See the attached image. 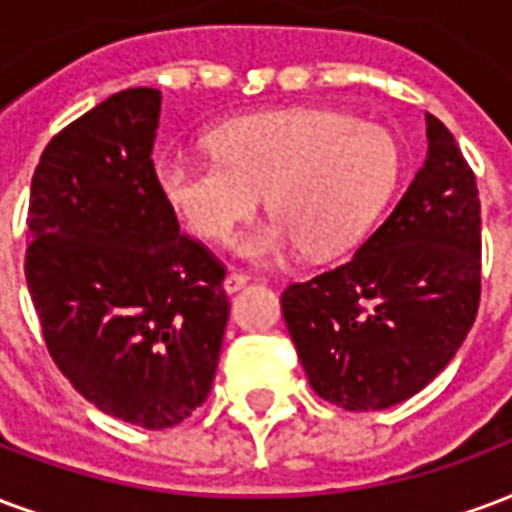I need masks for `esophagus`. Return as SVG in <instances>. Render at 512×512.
<instances>
[{
	"mask_svg": "<svg viewBox=\"0 0 512 512\" xmlns=\"http://www.w3.org/2000/svg\"><path fill=\"white\" fill-rule=\"evenodd\" d=\"M249 282V276L241 274V271H230V274L225 276V282H222V287H225L227 293H236V290H241V287Z\"/></svg>",
	"mask_w": 512,
	"mask_h": 512,
	"instance_id": "1",
	"label": "esophagus"
}]
</instances>
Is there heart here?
I'll list each match as a JSON object with an SVG mask.
<instances>
[{"label":"heart","mask_w":512,"mask_h":512,"mask_svg":"<svg viewBox=\"0 0 512 512\" xmlns=\"http://www.w3.org/2000/svg\"><path fill=\"white\" fill-rule=\"evenodd\" d=\"M214 157L165 151L154 184L192 236L225 244L255 214L271 217L238 238V255L279 263L301 246L331 257L369 230L399 184L391 132L331 108H285L227 121L211 132Z\"/></svg>","instance_id":"heart-1"}]
</instances>
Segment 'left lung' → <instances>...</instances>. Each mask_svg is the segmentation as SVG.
<instances>
[{
  "label": "left lung",
  "instance_id": "8db88e82",
  "mask_svg": "<svg viewBox=\"0 0 512 512\" xmlns=\"http://www.w3.org/2000/svg\"><path fill=\"white\" fill-rule=\"evenodd\" d=\"M429 157L342 266L282 293L287 331L320 399L385 410L437 377L480 304V198L456 138L426 113Z\"/></svg>",
  "mask_w": 512,
  "mask_h": 512
}]
</instances>
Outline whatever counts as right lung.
Here are the masks:
<instances>
[{"label": "right lung", "instance_id": "right-lung-1", "mask_svg": "<svg viewBox=\"0 0 512 512\" xmlns=\"http://www.w3.org/2000/svg\"><path fill=\"white\" fill-rule=\"evenodd\" d=\"M157 89L111 94L45 146L26 285L45 347L94 407L168 429L206 401L230 301L225 266L179 233L154 184Z\"/></svg>", "mask_w": 512, "mask_h": 512}]
</instances>
